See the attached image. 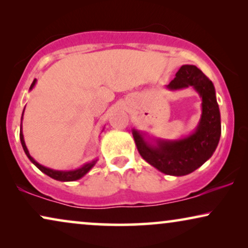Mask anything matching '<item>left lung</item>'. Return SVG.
<instances>
[{
  "instance_id": "1",
  "label": "left lung",
  "mask_w": 248,
  "mask_h": 248,
  "mask_svg": "<svg viewBox=\"0 0 248 248\" xmlns=\"http://www.w3.org/2000/svg\"><path fill=\"white\" fill-rule=\"evenodd\" d=\"M189 86L202 97V117L194 133L178 141H158V147H151L139 132L133 131L142 158L167 175L184 176L201 167L213 155L220 140V111L211 80L196 66L183 65L167 87L175 90Z\"/></svg>"
}]
</instances>
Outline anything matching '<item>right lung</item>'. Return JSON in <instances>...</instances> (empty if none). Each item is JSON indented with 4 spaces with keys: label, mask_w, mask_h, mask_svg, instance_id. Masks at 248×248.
Listing matches in <instances>:
<instances>
[{
    "label": "right lung",
    "mask_w": 248,
    "mask_h": 248,
    "mask_svg": "<svg viewBox=\"0 0 248 248\" xmlns=\"http://www.w3.org/2000/svg\"><path fill=\"white\" fill-rule=\"evenodd\" d=\"M35 82L36 80H33V82L31 83V86H30V89H32V87L35 86ZM25 110V109H23ZM20 141H21V144H22V148L23 150H25L27 157H28L30 159V161L32 162L33 165L36 166L37 168L39 169V170H42L44 174H46L47 176H49V177H52L54 179H56V181H61V182H72V181H77V179H79L82 177V176H84L87 174L88 171L90 170L91 168L93 167V165L96 164L97 160H93L89 162V164L84 165L83 167H81L79 169H77V170H70V171H60V170H53V169H49V168H46L44 167V166L39 165L38 162L33 160V158L31 157V155H29L28 152V149H27L26 144H25V140H23V135H22V128L20 130Z\"/></svg>",
    "instance_id": "right-lung-1"
}]
</instances>
